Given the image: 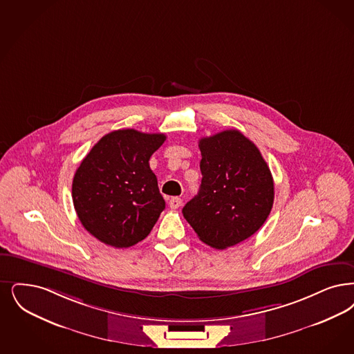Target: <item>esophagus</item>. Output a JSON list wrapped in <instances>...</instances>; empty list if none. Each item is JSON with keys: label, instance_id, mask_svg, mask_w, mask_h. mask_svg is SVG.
<instances>
[{"label": "esophagus", "instance_id": "esophagus-1", "mask_svg": "<svg viewBox=\"0 0 354 354\" xmlns=\"http://www.w3.org/2000/svg\"><path fill=\"white\" fill-rule=\"evenodd\" d=\"M183 204V200L180 198H172L169 201V205H170L171 209H178L180 205Z\"/></svg>", "mask_w": 354, "mask_h": 354}]
</instances>
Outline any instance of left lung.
I'll list each match as a JSON object with an SVG mask.
<instances>
[{
	"mask_svg": "<svg viewBox=\"0 0 354 354\" xmlns=\"http://www.w3.org/2000/svg\"><path fill=\"white\" fill-rule=\"evenodd\" d=\"M198 147L200 191L182 212L200 240L223 250L263 225L274 203V180L258 147L236 129L204 137Z\"/></svg>",
	"mask_w": 354,
	"mask_h": 354,
	"instance_id": "obj_1",
	"label": "left lung"
}]
</instances>
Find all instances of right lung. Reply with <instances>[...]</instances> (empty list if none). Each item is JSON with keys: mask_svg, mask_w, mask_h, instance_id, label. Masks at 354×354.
<instances>
[{"mask_svg": "<svg viewBox=\"0 0 354 354\" xmlns=\"http://www.w3.org/2000/svg\"><path fill=\"white\" fill-rule=\"evenodd\" d=\"M165 141L162 133L114 130L86 154L73 176L72 200L93 237L129 248L149 236L166 207L149 160Z\"/></svg>", "mask_w": 354, "mask_h": 354, "instance_id": "obj_1", "label": "right lung"}]
</instances>
